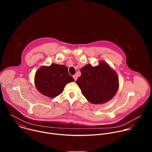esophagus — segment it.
<instances>
[{
	"instance_id": "obj_1",
	"label": "esophagus",
	"mask_w": 152,
	"mask_h": 152,
	"mask_svg": "<svg viewBox=\"0 0 152 152\" xmlns=\"http://www.w3.org/2000/svg\"><path fill=\"white\" fill-rule=\"evenodd\" d=\"M73 78H74L75 80L76 81V79H77V75H75L73 76Z\"/></svg>"
}]
</instances>
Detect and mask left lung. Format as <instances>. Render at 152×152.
Segmentation results:
<instances>
[{"label":"left lung","instance_id":"1","mask_svg":"<svg viewBox=\"0 0 152 152\" xmlns=\"http://www.w3.org/2000/svg\"><path fill=\"white\" fill-rule=\"evenodd\" d=\"M81 76L76 81L82 94L93 104H102L111 100L119 86L117 73L106 62L100 61L93 67L86 65L80 69Z\"/></svg>","mask_w":152,"mask_h":152}]
</instances>
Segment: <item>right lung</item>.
I'll use <instances>...</instances> for the list:
<instances>
[{
    "mask_svg": "<svg viewBox=\"0 0 152 152\" xmlns=\"http://www.w3.org/2000/svg\"><path fill=\"white\" fill-rule=\"evenodd\" d=\"M37 89L43 95L54 98L64 90L68 83L75 81L65 65L52 64L50 66L40 67L35 76Z\"/></svg>",
    "mask_w": 152,
    "mask_h": 152,
    "instance_id": "1",
    "label": "right lung"
}]
</instances>
